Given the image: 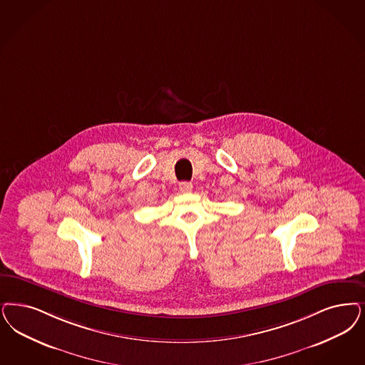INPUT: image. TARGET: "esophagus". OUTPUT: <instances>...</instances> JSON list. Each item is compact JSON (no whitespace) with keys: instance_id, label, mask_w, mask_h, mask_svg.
<instances>
[{"instance_id":"34e87169","label":"esophagus","mask_w":365,"mask_h":365,"mask_svg":"<svg viewBox=\"0 0 365 365\" xmlns=\"http://www.w3.org/2000/svg\"><path fill=\"white\" fill-rule=\"evenodd\" d=\"M179 190H180L182 192H190V191L192 190V185H191L190 182H180V183H179Z\"/></svg>"}]
</instances>
